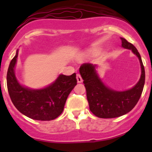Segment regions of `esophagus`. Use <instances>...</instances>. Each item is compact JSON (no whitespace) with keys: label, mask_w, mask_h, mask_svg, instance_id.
Segmentation results:
<instances>
[{"label":"esophagus","mask_w":152,"mask_h":152,"mask_svg":"<svg viewBox=\"0 0 152 152\" xmlns=\"http://www.w3.org/2000/svg\"><path fill=\"white\" fill-rule=\"evenodd\" d=\"M77 83H81L83 81V79L80 76V74H77Z\"/></svg>","instance_id":"obj_1"}]
</instances>
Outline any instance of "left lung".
Returning a JSON list of instances; mask_svg holds the SVG:
<instances>
[{
	"instance_id": "8db88e82",
	"label": "left lung",
	"mask_w": 152,
	"mask_h": 152,
	"mask_svg": "<svg viewBox=\"0 0 152 152\" xmlns=\"http://www.w3.org/2000/svg\"><path fill=\"white\" fill-rule=\"evenodd\" d=\"M122 46L132 49L140 61L142 75L139 81L132 89L126 91H116L107 88L95 72V66L84 63L79 68L87 93L90 110L99 118L110 119L125 115L135 107L142 95L144 88L145 73L140 54L135 46L126 39L120 38Z\"/></svg>"
}]
</instances>
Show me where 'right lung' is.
Masks as SVG:
<instances>
[{"instance_id":"obj_1","label":"right lung","mask_w":152,"mask_h":152,"mask_svg":"<svg viewBox=\"0 0 152 152\" xmlns=\"http://www.w3.org/2000/svg\"><path fill=\"white\" fill-rule=\"evenodd\" d=\"M18 52L11 60L7 74V85L12 103L21 113L30 119L49 121L60 116L67 98L77 84L76 74L61 75L47 88L30 90L19 84L14 74Z\"/></svg>"}]
</instances>
